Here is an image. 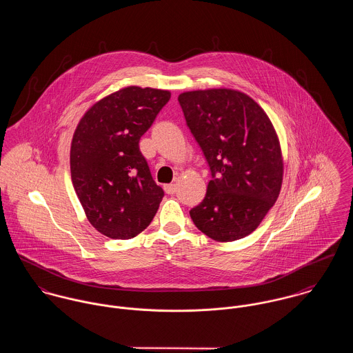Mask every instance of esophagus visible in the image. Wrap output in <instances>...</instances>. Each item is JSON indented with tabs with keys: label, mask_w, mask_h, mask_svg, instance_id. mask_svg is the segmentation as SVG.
Segmentation results:
<instances>
[{
	"label": "esophagus",
	"mask_w": 353,
	"mask_h": 353,
	"mask_svg": "<svg viewBox=\"0 0 353 353\" xmlns=\"http://www.w3.org/2000/svg\"><path fill=\"white\" fill-rule=\"evenodd\" d=\"M164 192H165L167 194H175V192H176V185H174V183L164 185Z\"/></svg>",
	"instance_id": "obj_1"
}]
</instances>
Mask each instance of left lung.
<instances>
[{
    "label": "left lung",
    "instance_id": "obj_1",
    "mask_svg": "<svg viewBox=\"0 0 353 353\" xmlns=\"http://www.w3.org/2000/svg\"><path fill=\"white\" fill-rule=\"evenodd\" d=\"M178 101L212 174L190 217L213 241L242 239L281 190L284 164L276 130L261 105L235 90L189 91Z\"/></svg>",
    "mask_w": 353,
    "mask_h": 353
}]
</instances>
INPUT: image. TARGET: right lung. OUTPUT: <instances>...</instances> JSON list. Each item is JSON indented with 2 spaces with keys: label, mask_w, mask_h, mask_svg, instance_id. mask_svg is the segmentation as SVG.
<instances>
[{
  "label": "right lung",
  "mask_w": 353,
  "mask_h": 353,
  "mask_svg": "<svg viewBox=\"0 0 353 353\" xmlns=\"http://www.w3.org/2000/svg\"><path fill=\"white\" fill-rule=\"evenodd\" d=\"M170 98L164 90L122 88L97 101L74 130L73 188L88 221L111 239L144 231L163 200L139 143Z\"/></svg>",
  "instance_id": "add662e5"
}]
</instances>
